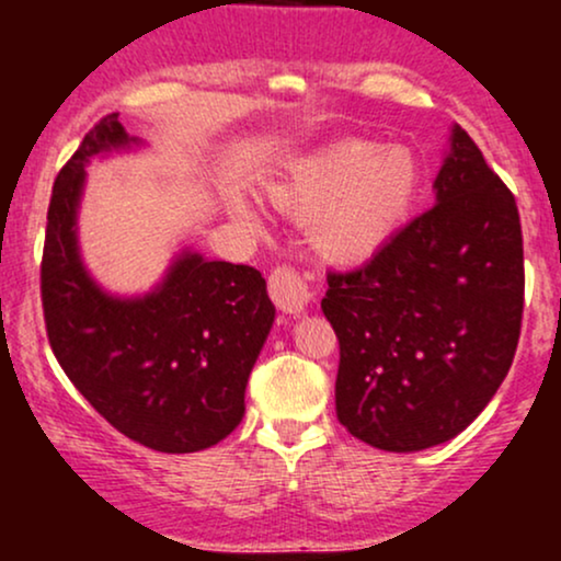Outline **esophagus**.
Wrapping results in <instances>:
<instances>
[{
    "mask_svg": "<svg viewBox=\"0 0 561 561\" xmlns=\"http://www.w3.org/2000/svg\"><path fill=\"white\" fill-rule=\"evenodd\" d=\"M268 295H272L274 306L279 308V311L293 313V317L306 311L313 298L306 276H302L295 266H289V263L276 266L272 276H268Z\"/></svg>",
    "mask_w": 561,
    "mask_h": 561,
    "instance_id": "1",
    "label": "esophagus"
}]
</instances>
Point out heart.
<instances>
[{"mask_svg":"<svg viewBox=\"0 0 561 561\" xmlns=\"http://www.w3.org/2000/svg\"><path fill=\"white\" fill-rule=\"evenodd\" d=\"M422 192V163L405 147L347 139L300 160L268 195L295 218H313L311 244L321 259L356 263L403 227ZM237 216L259 227L250 205Z\"/></svg>","mask_w":561,"mask_h":561,"instance_id":"heart-1","label":"heart"}]
</instances>
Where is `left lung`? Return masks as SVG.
<instances>
[{"instance_id": "obj_1", "label": "left lung", "mask_w": 561, "mask_h": 561, "mask_svg": "<svg viewBox=\"0 0 561 561\" xmlns=\"http://www.w3.org/2000/svg\"><path fill=\"white\" fill-rule=\"evenodd\" d=\"M327 282L340 424L396 454L446 443L491 403L519 343L525 261L514 195L456 126L433 208Z\"/></svg>"}]
</instances>
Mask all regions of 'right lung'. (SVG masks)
Masks as SVG:
<instances>
[{
  "mask_svg": "<svg viewBox=\"0 0 561 561\" xmlns=\"http://www.w3.org/2000/svg\"><path fill=\"white\" fill-rule=\"evenodd\" d=\"M128 141L118 113L105 115L57 173L42 255L44 327L57 364L118 433L192 454L242 422L274 306L259 268L197 253H184L145 298H111L89 279L76 244L83 165Z\"/></svg>",
  "mask_w": 561,
  "mask_h": 561,
  "instance_id": "add662e5",
  "label": "right lung"
}]
</instances>
